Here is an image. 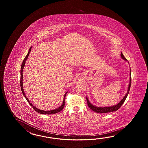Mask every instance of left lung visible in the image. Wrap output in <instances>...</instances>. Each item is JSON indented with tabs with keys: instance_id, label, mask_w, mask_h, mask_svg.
Wrapping results in <instances>:
<instances>
[{
	"instance_id": "obj_1",
	"label": "left lung",
	"mask_w": 148,
	"mask_h": 148,
	"mask_svg": "<svg viewBox=\"0 0 148 148\" xmlns=\"http://www.w3.org/2000/svg\"><path fill=\"white\" fill-rule=\"evenodd\" d=\"M121 57L122 58V59H123V60H125V61H127V60L123 56V53L122 52L121 53ZM127 62L129 63L128 61H127ZM130 82H129V87L127 88V93L124 96V97L123 98V99L120 101L118 104L115 105H113V106H106H106L105 107H98V106H96L90 103V102L88 100V98L86 97V99H87V101L88 106L91 109V110L94 111L95 112L98 113H106L116 111L117 110H118L120 108V107L124 103V101H125L127 95L129 94V91H130V87H131V70L130 67Z\"/></svg>"
}]
</instances>
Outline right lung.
<instances>
[{
  "label": "right lung",
  "instance_id": "obj_1",
  "mask_svg": "<svg viewBox=\"0 0 148 148\" xmlns=\"http://www.w3.org/2000/svg\"><path fill=\"white\" fill-rule=\"evenodd\" d=\"M32 47V46L30 47L29 50H28V53L26 55V56L25 57V59L23 60V61L22 64V66H21V80H20V85H21V90L22 91L23 94L24 95V96L25 97V98L26 99L27 101H28V103L29 104V105L31 106L33 108V109L35 110H36L37 112H38V113L42 114H53L57 113H59L60 112V111L63 110L64 106V99H65V97H66V94L68 92V91H66V92L65 93V94L64 95V97H63V101H62V104H61V105L60 106V107L57 108L55 110H41L40 109H38L36 107H35L28 100V98L26 97V96L25 95V92L24 91V89H23V69L24 68L25 66V62H26V61L27 59L28 56H29V54L30 53V52L31 51Z\"/></svg>",
  "mask_w": 148,
  "mask_h": 148
}]
</instances>
